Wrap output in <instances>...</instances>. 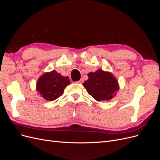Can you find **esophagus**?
<instances>
[{
  "mask_svg": "<svg viewBox=\"0 0 160 160\" xmlns=\"http://www.w3.org/2000/svg\"><path fill=\"white\" fill-rule=\"evenodd\" d=\"M83 81H84V80L83 79H81L79 81H77V83H80V84H82L83 83Z\"/></svg>",
  "mask_w": 160,
  "mask_h": 160,
  "instance_id": "esophagus-1",
  "label": "esophagus"
}]
</instances>
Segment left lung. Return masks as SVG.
<instances>
[{
	"mask_svg": "<svg viewBox=\"0 0 160 160\" xmlns=\"http://www.w3.org/2000/svg\"><path fill=\"white\" fill-rule=\"evenodd\" d=\"M89 79L83 83L88 93L98 101L112 99L119 88L118 82L110 72L98 69L88 73Z\"/></svg>",
	"mask_w": 160,
	"mask_h": 160,
	"instance_id": "left-lung-1",
	"label": "left lung"
}]
</instances>
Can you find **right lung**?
I'll return each mask as SVG.
<instances>
[{"mask_svg":"<svg viewBox=\"0 0 160 160\" xmlns=\"http://www.w3.org/2000/svg\"><path fill=\"white\" fill-rule=\"evenodd\" d=\"M70 84L68 77H63L56 71L47 72L38 78L37 90L45 100L53 101L63 93L65 88Z\"/></svg>","mask_w":160,"mask_h":160,"instance_id":"right-lung-1","label":"right lung"}]
</instances>
